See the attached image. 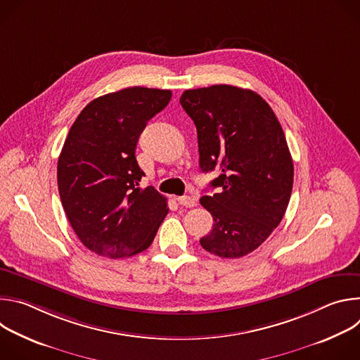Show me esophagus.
I'll return each instance as SVG.
<instances>
[{
  "instance_id": "1",
  "label": "esophagus",
  "mask_w": 360,
  "mask_h": 360,
  "mask_svg": "<svg viewBox=\"0 0 360 360\" xmlns=\"http://www.w3.org/2000/svg\"><path fill=\"white\" fill-rule=\"evenodd\" d=\"M176 200H178L179 205H182V207H186V208H192L196 205V200L192 196H188V195L179 196V198H176Z\"/></svg>"
}]
</instances>
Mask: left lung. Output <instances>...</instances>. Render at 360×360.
<instances>
[{"label":"left lung","instance_id":"left-lung-1","mask_svg":"<svg viewBox=\"0 0 360 360\" xmlns=\"http://www.w3.org/2000/svg\"><path fill=\"white\" fill-rule=\"evenodd\" d=\"M179 102L196 127L200 171H221L211 182L218 192L200 198L215 224L199 242L221 258H240L262 245L286 212L293 162L283 129L250 89H186Z\"/></svg>","mask_w":360,"mask_h":360}]
</instances>
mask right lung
Listing matches in <instances>:
<instances>
[{
	"instance_id": "add662e5",
	"label": "right lung",
	"mask_w": 360,
	"mask_h": 360,
	"mask_svg": "<svg viewBox=\"0 0 360 360\" xmlns=\"http://www.w3.org/2000/svg\"><path fill=\"white\" fill-rule=\"evenodd\" d=\"M169 89L131 86L95 98L72 124L58 158L65 215L96 255L125 258L148 249L168 214L167 198L145 176L135 149L148 121L171 101Z\"/></svg>"
}]
</instances>
